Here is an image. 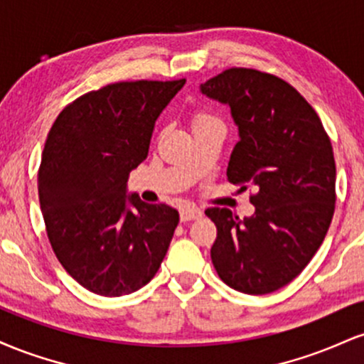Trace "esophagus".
I'll return each instance as SVG.
<instances>
[{"mask_svg":"<svg viewBox=\"0 0 364 364\" xmlns=\"http://www.w3.org/2000/svg\"><path fill=\"white\" fill-rule=\"evenodd\" d=\"M203 215V212L196 207H183L179 210V217H181L183 223H188V220H196Z\"/></svg>","mask_w":364,"mask_h":364,"instance_id":"obj_1","label":"esophagus"}]
</instances>
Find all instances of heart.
Segmentation results:
<instances>
[{
    "instance_id": "b5f03b06",
    "label": "heart",
    "mask_w": 364,
    "mask_h": 364,
    "mask_svg": "<svg viewBox=\"0 0 364 364\" xmlns=\"http://www.w3.org/2000/svg\"><path fill=\"white\" fill-rule=\"evenodd\" d=\"M214 121H219V119H217L215 116L207 114V112H198L193 119V128L203 127V124H208V123H214Z\"/></svg>"
}]
</instances>
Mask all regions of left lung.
Listing matches in <instances>:
<instances>
[{
    "instance_id": "1",
    "label": "left lung",
    "mask_w": 364,
    "mask_h": 364,
    "mask_svg": "<svg viewBox=\"0 0 364 364\" xmlns=\"http://www.w3.org/2000/svg\"><path fill=\"white\" fill-rule=\"evenodd\" d=\"M200 92L229 106L237 127L228 179L258 191L252 217L205 210L217 228L212 263L232 289L269 294L298 277L323 243L336 207L332 145L306 99L274 75L231 68Z\"/></svg>"
}]
</instances>
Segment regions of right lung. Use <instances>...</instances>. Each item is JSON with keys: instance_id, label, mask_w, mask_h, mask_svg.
I'll return each mask as SVG.
<instances>
[{"instance_id": "1", "label": "right lung", "mask_w": 364, "mask_h": 364, "mask_svg": "<svg viewBox=\"0 0 364 364\" xmlns=\"http://www.w3.org/2000/svg\"><path fill=\"white\" fill-rule=\"evenodd\" d=\"M185 82L111 83L66 106L49 132L37 181L46 231L66 272L90 292L139 291L168 253L178 210L141 202L127 181Z\"/></svg>"}]
</instances>
